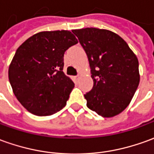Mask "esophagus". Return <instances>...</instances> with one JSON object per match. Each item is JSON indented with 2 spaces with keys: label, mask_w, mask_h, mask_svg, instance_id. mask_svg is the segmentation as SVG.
Instances as JSON below:
<instances>
[{
  "label": "esophagus",
  "mask_w": 154,
  "mask_h": 154,
  "mask_svg": "<svg viewBox=\"0 0 154 154\" xmlns=\"http://www.w3.org/2000/svg\"><path fill=\"white\" fill-rule=\"evenodd\" d=\"M75 79H77V80H78V79H79V75H76V76H75Z\"/></svg>",
  "instance_id": "esophagus-1"
}]
</instances>
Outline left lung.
<instances>
[{
	"label": "left lung",
	"instance_id": "1",
	"mask_svg": "<svg viewBox=\"0 0 154 154\" xmlns=\"http://www.w3.org/2000/svg\"><path fill=\"white\" fill-rule=\"evenodd\" d=\"M87 54L94 85L85 95L87 107L112 117L128 107L139 85L138 60L115 32L86 27L73 30Z\"/></svg>",
	"mask_w": 154,
	"mask_h": 154
}]
</instances>
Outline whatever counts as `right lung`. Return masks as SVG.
Returning a JSON list of instances; mask_svg holds the SVG:
<instances>
[{
  "instance_id": "right-lung-1",
  "label": "right lung",
  "mask_w": 154,
  "mask_h": 154,
  "mask_svg": "<svg viewBox=\"0 0 154 154\" xmlns=\"http://www.w3.org/2000/svg\"><path fill=\"white\" fill-rule=\"evenodd\" d=\"M76 43L69 31L40 32L17 49L8 77L14 95L29 112L50 116L65 106L75 84L63 72V54Z\"/></svg>"
}]
</instances>
